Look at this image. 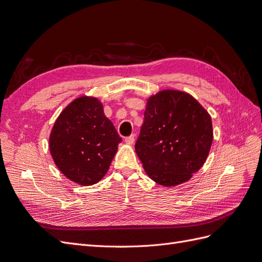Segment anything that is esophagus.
<instances>
[{
    "mask_svg": "<svg viewBox=\"0 0 262 262\" xmlns=\"http://www.w3.org/2000/svg\"><path fill=\"white\" fill-rule=\"evenodd\" d=\"M134 139H136V137H134V134H131V136H129V137H126L125 139H124V142L126 144H129V145H132L133 143H134Z\"/></svg>",
    "mask_w": 262,
    "mask_h": 262,
    "instance_id": "34e87169",
    "label": "esophagus"
}]
</instances>
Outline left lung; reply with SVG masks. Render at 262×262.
<instances>
[{"instance_id":"left-lung-1","label":"left lung","mask_w":262,"mask_h":262,"mask_svg":"<svg viewBox=\"0 0 262 262\" xmlns=\"http://www.w3.org/2000/svg\"><path fill=\"white\" fill-rule=\"evenodd\" d=\"M211 117L191 95L165 90L147 99L136 152L148 177L172 187L188 181L207 161Z\"/></svg>"}]
</instances>
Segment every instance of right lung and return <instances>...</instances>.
<instances>
[{"mask_svg":"<svg viewBox=\"0 0 262 262\" xmlns=\"http://www.w3.org/2000/svg\"><path fill=\"white\" fill-rule=\"evenodd\" d=\"M121 141L101 102L82 96L55 120L49 148L63 175L76 184L92 186L106 175Z\"/></svg>","mask_w":262,"mask_h":262,"instance_id":"add662e5","label":"right lung"}]
</instances>
